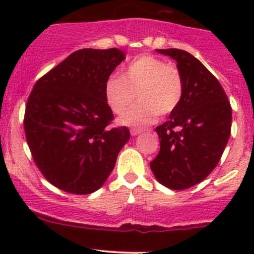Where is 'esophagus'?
<instances>
[{"label": "esophagus", "instance_id": "34e87169", "mask_svg": "<svg viewBox=\"0 0 254 254\" xmlns=\"http://www.w3.org/2000/svg\"><path fill=\"white\" fill-rule=\"evenodd\" d=\"M140 132H142V130H140V129H131V130H130V134H131L132 136H135V135H139Z\"/></svg>", "mask_w": 254, "mask_h": 254}]
</instances>
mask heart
Instances as JSON below:
<instances>
[{
    "mask_svg": "<svg viewBox=\"0 0 254 254\" xmlns=\"http://www.w3.org/2000/svg\"><path fill=\"white\" fill-rule=\"evenodd\" d=\"M140 102L127 112L136 93ZM184 82L179 68L153 55H141L130 61L120 76L107 79L104 94L115 114H123L120 123L143 127L153 123L157 115L172 113L181 103Z\"/></svg>",
    "mask_w": 254,
    "mask_h": 254,
    "instance_id": "heart-1",
    "label": "heart"
}]
</instances>
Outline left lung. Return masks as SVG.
<instances>
[{"label": "left lung", "instance_id": "1", "mask_svg": "<svg viewBox=\"0 0 254 254\" xmlns=\"http://www.w3.org/2000/svg\"><path fill=\"white\" fill-rule=\"evenodd\" d=\"M177 61L184 82L181 103L158 125L160 152L150 162L161 184L173 190L190 188L212 172L231 134L232 109L217 78L181 49H157Z\"/></svg>", "mask_w": 254, "mask_h": 254}]
</instances>
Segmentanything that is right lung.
Instances as JSON below:
<instances>
[{
  "label": "right lung",
  "mask_w": 254,
  "mask_h": 254,
  "mask_svg": "<svg viewBox=\"0 0 254 254\" xmlns=\"http://www.w3.org/2000/svg\"><path fill=\"white\" fill-rule=\"evenodd\" d=\"M125 60L119 49H81L35 82L24 113L33 160L53 186L84 195L103 186L130 139L104 94L107 79Z\"/></svg>",
  "instance_id": "add662e5"
}]
</instances>
